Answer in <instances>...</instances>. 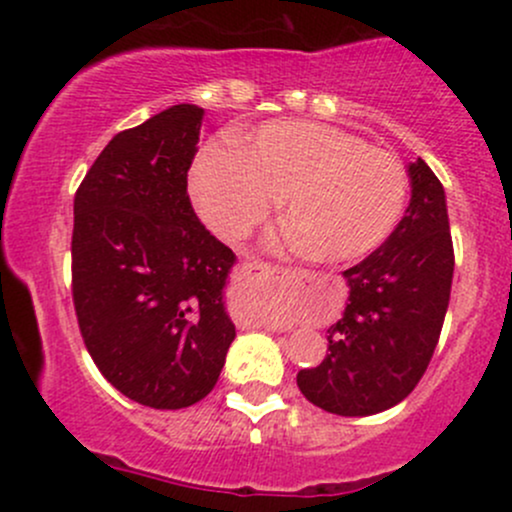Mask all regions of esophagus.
<instances>
[{
  "label": "esophagus",
  "instance_id": "esophagus-1",
  "mask_svg": "<svg viewBox=\"0 0 512 512\" xmlns=\"http://www.w3.org/2000/svg\"><path fill=\"white\" fill-rule=\"evenodd\" d=\"M250 269H255V272H257V269H262V267H257V264H255V267H250Z\"/></svg>",
  "mask_w": 512,
  "mask_h": 512
}]
</instances>
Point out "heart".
Wrapping results in <instances>:
<instances>
[{
    "label": "heart",
    "instance_id": "1",
    "mask_svg": "<svg viewBox=\"0 0 512 512\" xmlns=\"http://www.w3.org/2000/svg\"><path fill=\"white\" fill-rule=\"evenodd\" d=\"M409 178L392 151L305 120H274L243 146L211 142L192 168V197L211 231L240 238L284 195L289 236L320 262L368 255L395 231Z\"/></svg>",
    "mask_w": 512,
    "mask_h": 512
}]
</instances>
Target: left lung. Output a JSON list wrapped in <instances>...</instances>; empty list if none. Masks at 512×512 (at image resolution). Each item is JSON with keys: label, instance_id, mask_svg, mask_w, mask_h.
<instances>
[{"label": "left lung", "instance_id": "obj_1", "mask_svg": "<svg viewBox=\"0 0 512 512\" xmlns=\"http://www.w3.org/2000/svg\"><path fill=\"white\" fill-rule=\"evenodd\" d=\"M411 199L378 250L346 269L349 301L327 330V356L296 383L308 402L339 416H370L402 402L436 351L450 303L448 202L424 158L407 166Z\"/></svg>", "mask_w": 512, "mask_h": 512}]
</instances>
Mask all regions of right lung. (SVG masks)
<instances>
[{
	"label": "right lung",
	"instance_id": "add662e5",
	"mask_svg": "<svg viewBox=\"0 0 512 512\" xmlns=\"http://www.w3.org/2000/svg\"><path fill=\"white\" fill-rule=\"evenodd\" d=\"M204 108L173 105L115 134L74 197L72 293L93 363L115 390L185 409L214 390L236 325V255L187 197Z\"/></svg>",
	"mask_w": 512,
	"mask_h": 512
}]
</instances>
